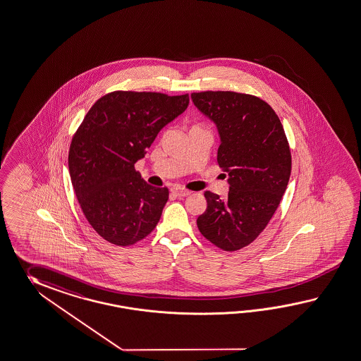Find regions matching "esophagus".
Masks as SVG:
<instances>
[{
	"label": "esophagus",
	"instance_id": "obj_1",
	"mask_svg": "<svg viewBox=\"0 0 361 361\" xmlns=\"http://www.w3.org/2000/svg\"><path fill=\"white\" fill-rule=\"evenodd\" d=\"M172 193L175 194L176 197H186V195H189V194H190V192H189V190H186V189H183V188H178V186H176V188H173V189H172Z\"/></svg>",
	"mask_w": 361,
	"mask_h": 361
}]
</instances>
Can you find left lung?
Wrapping results in <instances>:
<instances>
[{
    "mask_svg": "<svg viewBox=\"0 0 361 361\" xmlns=\"http://www.w3.org/2000/svg\"><path fill=\"white\" fill-rule=\"evenodd\" d=\"M192 100L218 126V164L229 176L226 200L204 192L207 209L197 226L212 244L235 252L252 244L276 212L290 176V145L279 117L259 97L202 91Z\"/></svg>",
    "mask_w": 361,
    "mask_h": 361,
    "instance_id": "1",
    "label": "left lung"
}]
</instances>
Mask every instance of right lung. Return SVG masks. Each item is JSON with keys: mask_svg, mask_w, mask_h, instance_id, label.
Listing matches in <instances>:
<instances>
[{"mask_svg": "<svg viewBox=\"0 0 361 361\" xmlns=\"http://www.w3.org/2000/svg\"><path fill=\"white\" fill-rule=\"evenodd\" d=\"M188 104V94L114 91L95 102L74 133L71 184L90 226L108 243L134 245L157 227L168 188L147 184L134 164Z\"/></svg>", "mask_w": 361, "mask_h": 361, "instance_id": "obj_1", "label": "right lung"}]
</instances>
